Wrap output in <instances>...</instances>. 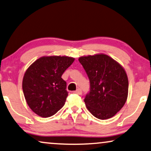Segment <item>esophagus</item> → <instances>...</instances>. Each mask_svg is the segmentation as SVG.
Here are the masks:
<instances>
[{"mask_svg":"<svg viewBox=\"0 0 151 151\" xmlns=\"http://www.w3.org/2000/svg\"><path fill=\"white\" fill-rule=\"evenodd\" d=\"M74 92L77 94H80V95L82 94V93H83V92H82V90H81V89H78V90H76Z\"/></svg>","mask_w":151,"mask_h":151,"instance_id":"obj_1","label":"esophagus"}]
</instances>
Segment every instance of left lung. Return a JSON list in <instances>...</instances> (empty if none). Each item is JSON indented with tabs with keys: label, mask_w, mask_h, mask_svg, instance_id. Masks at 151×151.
<instances>
[{
	"label": "left lung",
	"mask_w": 151,
	"mask_h": 151,
	"mask_svg": "<svg viewBox=\"0 0 151 151\" xmlns=\"http://www.w3.org/2000/svg\"><path fill=\"white\" fill-rule=\"evenodd\" d=\"M90 80V91L84 101L87 109L101 120L112 118L125 104L128 78L124 68L106 55L79 58Z\"/></svg>",
	"instance_id": "1"
}]
</instances>
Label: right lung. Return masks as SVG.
<instances>
[{
	"mask_svg": "<svg viewBox=\"0 0 151 151\" xmlns=\"http://www.w3.org/2000/svg\"><path fill=\"white\" fill-rule=\"evenodd\" d=\"M73 61L74 58L68 57H42L27 70L22 82L24 95L39 116L50 117L64 106L68 92L61 76Z\"/></svg>",
	"mask_w": 151,
	"mask_h": 151,
	"instance_id": "right-lung-1",
	"label": "right lung"
}]
</instances>
